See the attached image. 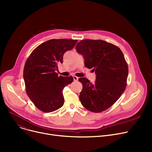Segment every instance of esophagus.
Segmentation results:
<instances>
[{
  "mask_svg": "<svg viewBox=\"0 0 152 152\" xmlns=\"http://www.w3.org/2000/svg\"><path fill=\"white\" fill-rule=\"evenodd\" d=\"M73 79H74L75 81H77L78 80V79H79L78 77H77V76H73Z\"/></svg>",
  "mask_w": 152,
  "mask_h": 152,
  "instance_id": "obj_1",
  "label": "esophagus"
}]
</instances>
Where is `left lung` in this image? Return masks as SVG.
<instances>
[{
  "mask_svg": "<svg viewBox=\"0 0 152 152\" xmlns=\"http://www.w3.org/2000/svg\"><path fill=\"white\" fill-rule=\"evenodd\" d=\"M83 55L84 65L92 68L96 80L92 83L85 77L79 100L92 112L100 113L112 106L125 91L128 66L122 51L117 46L102 40L84 39L76 45Z\"/></svg>",
  "mask_w": 152,
  "mask_h": 152,
  "instance_id": "left-lung-1",
  "label": "left lung"
}]
</instances>
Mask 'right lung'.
<instances>
[{"instance_id":"obj_1","label":"right lung","mask_w":152,"mask_h":152,"mask_svg":"<svg viewBox=\"0 0 152 152\" xmlns=\"http://www.w3.org/2000/svg\"><path fill=\"white\" fill-rule=\"evenodd\" d=\"M77 40L50 39L37 47L27 59L23 70L26 92L34 105L50 113L64 104L63 90L73 81V76H58L55 71L63 55L75 47Z\"/></svg>"}]
</instances>
